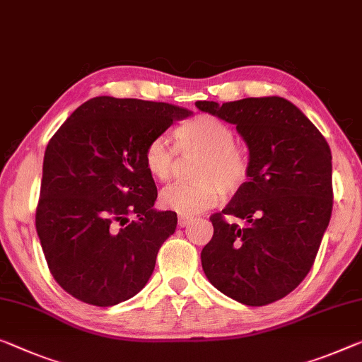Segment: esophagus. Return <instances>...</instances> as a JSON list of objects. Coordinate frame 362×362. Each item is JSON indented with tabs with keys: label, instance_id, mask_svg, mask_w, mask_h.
I'll return each instance as SVG.
<instances>
[{
	"label": "esophagus",
	"instance_id": "1",
	"mask_svg": "<svg viewBox=\"0 0 362 362\" xmlns=\"http://www.w3.org/2000/svg\"><path fill=\"white\" fill-rule=\"evenodd\" d=\"M192 223V218H188V216H179V219H177V224H179V228H187L188 224Z\"/></svg>",
	"mask_w": 362,
	"mask_h": 362
}]
</instances>
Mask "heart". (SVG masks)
I'll use <instances>...</instances> for the list:
<instances>
[{"label":"heart","instance_id":"obj_1","mask_svg":"<svg viewBox=\"0 0 362 362\" xmlns=\"http://www.w3.org/2000/svg\"><path fill=\"white\" fill-rule=\"evenodd\" d=\"M177 149L182 154L199 153L192 183L167 187L159 197L160 206L182 216H193L214 206L223 190L235 193L249 175V159L235 146L234 132L211 115H198L175 129ZM148 174L167 182L174 174L175 149L164 138H153L143 153Z\"/></svg>","mask_w":362,"mask_h":362}]
</instances>
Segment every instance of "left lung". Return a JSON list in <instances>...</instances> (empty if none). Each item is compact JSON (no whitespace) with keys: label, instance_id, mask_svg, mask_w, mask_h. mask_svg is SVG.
<instances>
[{"label":"left lung","instance_id":"1","mask_svg":"<svg viewBox=\"0 0 362 362\" xmlns=\"http://www.w3.org/2000/svg\"><path fill=\"white\" fill-rule=\"evenodd\" d=\"M195 105L235 125L249 148V180L221 213L202 265L216 289L245 305H267L294 291L314 265L333 208L330 146L283 97ZM224 215L245 218L240 228Z\"/></svg>","mask_w":362,"mask_h":362}]
</instances>
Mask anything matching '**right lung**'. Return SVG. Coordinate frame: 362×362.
Instances as JSON below:
<instances>
[{"instance_id": "1", "label": "right lung", "mask_w": 362, "mask_h": 362, "mask_svg": "<svg viewBox=\"0 0 362 362\" xmlns=\"http://www.w3.org/2000/svg\"><path fill=\"white\" fill-rule=\"evenodd\" d=\"M188 115L165 102L94 97L48 141L35 228L50 273L73 298L110 307L146 286L177 214L153 208L158 188L143 153Z\"/></svg>"}]
</instances>
